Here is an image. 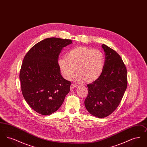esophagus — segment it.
I'll list each match as a JSON object with an SVG mask.
<instances>
[{
	"label": "esophagus",
	"instance_id": "1",
	"mask_svg": "<svg viewBox=\"0 0 147 147\" xmlns=\"http://www.w3.org/2000/svg\"><path fill=\"white\" fill-rule=\"evenodd\" d=\"M77 86V85H76V84H71L70 85V89H71H71H74L75 88H76Z\"/></svg>",
	"mask_w": 147,
	"mask_h": 147
}]
</instances>
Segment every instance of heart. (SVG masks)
I'll list each match as a JSON object with an SVG mask.
<instances>
[{
  "instance_id": "heart-1",
  "label": "heart",
  "mask_w": 147,
  "mask_h": 147,
  "mask_svg": "<svg viewBox=\"0 0 147 147\" xmlns=\"http://www.w3.org/2000/svg\"><path fill=\"white\" fill-rule=\"evenodd\" d=\"M63 77L70 80L76 71L74 79L78 82H94L101 76L104 68L105 57L97 49L85 46L74 47L69 51L65 58L58 60Z\"/></svg>"
}]
</instances>
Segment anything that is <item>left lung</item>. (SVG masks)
Segmentation results:
<instances>
[{
    "label": "left lung",
    "instance_id": "8db88e82",
    "mask_svg": "<svg viewBox=\"0 0 147 147\" xmlns=\"http://www.w3.org/2000/svg\"><path fill=\"white\" fill-rule=\"evenodd\" d=\"M105 65L99 78L88 84V94L84 104L92 115L104 118L118 107L127 86L126 66L121 57L113 49L104 44Z\"/></svg>",
    "mask_w": 147,
    "mask_h": 147
}]
</instances>
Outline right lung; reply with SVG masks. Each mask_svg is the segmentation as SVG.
Returning a JSON list of instances; mask_svg holds the SVG:
<instances>
[{"label":"right lung","mask_w":147,"mask_h":147,"mask_svg":"<svg viewBox=\"0 0 147 147\" xmlns=\"http://www.w3.org/2000/svg\"><path fill=\"white\" fill-rule=\"evenodd\" d=\"M70 40L51 37L38 42L25 56L20 71L21 91L36 112L49 115L62 105L71 82L63 78L58 65L59 53Z\"/></svg>","instance_id":"1"}]
</instances>
